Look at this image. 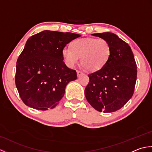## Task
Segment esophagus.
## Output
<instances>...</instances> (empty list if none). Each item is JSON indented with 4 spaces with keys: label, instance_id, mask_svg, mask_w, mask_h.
<instances>
[{
    "label": "esophagus",
    "instance_id": "34e87169",
    "mask_svg": "<svg viewBox=\"0 0 152 152\" xmlns=\"http://www.w3.org/2000/svg\"><path fill=\"white\" fill-rule=\"evenodd\" d=\"M83 74V72H82V71L80 70H77V76H78V77H80L81 75H82Z\"/></svg>",
    "mask_w": 152,
    "mask_h": 152
}]
</instances>
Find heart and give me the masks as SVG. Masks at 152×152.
Instances as JSON below:
<instances>
[{"instance_id":"1","label":"heart","mask_w":152,"mask_h":152,"mask_svg":"<svg viewBox=\"0 0 152 152\" xmlns=\"http://www.w3.org/2000/svg\"><path fill=\"white\" fill-rule=\"evenodd\" d=\"M112 53L111 45L104 38H80L74 40L70 48L62 51L64 63L72 67L80 57V64L88 71L99 70L104 66Z\"/></svg>"}]
</instances>
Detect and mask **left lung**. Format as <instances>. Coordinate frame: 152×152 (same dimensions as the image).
<instances>
[{
    "instance_id": "obj_1",
    "label": "left lung",
    "mask_w": 152,
    "mask_h": 152,
    "mask_svg": "<svg viewBox=\"0 0 152 152\" xmlns=\"http://www.w3.org/2000/svg\"><path fill=\"white\" fill-rule=\"evenodd\" d=\"M107 40L112 53L104 66L88 74L85 89L88 102L99 112L118 110L133 96L137 77V63L127 43L111 33L93 34Z\"/></svg>"
}]
</instances>
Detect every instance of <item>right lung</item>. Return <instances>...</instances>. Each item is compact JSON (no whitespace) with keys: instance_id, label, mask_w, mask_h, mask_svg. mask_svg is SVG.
Masks as SVG:
<instances>
[{"instance_id":"obj_1","label":"right lung","mask_w":152,"mask_h":152,"mask_svg":"<svg viewBox=\"0 0 152 152\" xmlns=\"http://www.w3.org/2000/svg\"><path fill=\"white\" fill-rule=\"evenodd\" d=\"M81 35L44 31L31 37L16 63L15 82L27 106L47 110L59 104L66 86L77 78L75 70L68 68L62 51Z\"/></svg>"}]
</instances>
